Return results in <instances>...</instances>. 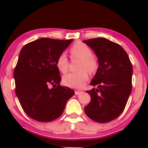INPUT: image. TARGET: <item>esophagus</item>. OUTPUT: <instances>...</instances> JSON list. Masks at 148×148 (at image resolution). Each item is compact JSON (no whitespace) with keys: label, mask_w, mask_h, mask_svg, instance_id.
Here are the masks:
<instances>
[{"label":"esophagus","mask_w":148,"mask_h":148,"mask_svg":"<svg viewBox=\"0 0 148 148\" xmlns=\"http://www.w3.org/2000/svg\"><path fill=\"white\" fill-rule=\"evenodd\" d=\"M82 93V91H79V90H76L75 91V95H79L80 94Z\"/></svg>","instance_id":"34e87169"}]
</instances>
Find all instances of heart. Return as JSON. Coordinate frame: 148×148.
Masks as SVG:
<instances>
[{"instance_id": "1", "label": "heart", "mask_w": 148, "mask_h": 148, "mask_svg": "<svg viewBox=\"0 0 148 148\" xmlns=\"http://www.w3.org/2000/svg\"><path fill=\"white\" fill-rule=\"evenodd\" d=\"M70 53L73 57L81 59L79 66L80 71L77 72L69 73L63 77L65 85L72 88H82L89 79V73H94L98 68V62L92 56V51L86 44L82 42L76 43L70 49ZM69 62L64 53L59 55L56 61V67L59 71L64 74L68 71Z\"/></svg>"}]
</instances>
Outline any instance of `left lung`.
I'll use <instances>...</instances> for the list:
<instances>
[{"label": "left lung", "mask_w": 148, "mask_h": 148, "mask_svg": "<svg viewBox=\"0 0 148 148\" xmlns=\"http://www.w3.org/2000/svg\"><path fill=\"white\" fill-rule=\"evenodd\" d=\"M97 56L99 67L86 91L91 101L84 112L91 120L106 123L122 114L132 91V65L127 52L118 44L104 38L83 41Z\"/></svg>", "instance_id": "8db88e82"}]
</instances>
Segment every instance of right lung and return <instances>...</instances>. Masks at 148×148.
<instances>
[{
	"label": "right lung",
	"instance_id": "1",
	"mask_svg": "<svg viewBox=\"0 0 148 148\" xmlns=\"http://www.w3.org/2000/svg\"><path fill=\"white\" fill-rule=\"evenodd\" d=\"M72 41L42 38L26 44L21 50L13 72L15 91L31 118L41 122L56 120L74 95L73 89L59 84L62 78L56 67L58 57Z\"/></svg>",
	"mask_w": 148,
	"mask_h": 148
}]
</instances>
